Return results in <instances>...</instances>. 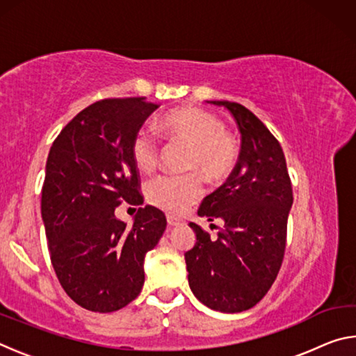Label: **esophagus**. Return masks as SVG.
Returning <instances> with one entry per match:
<instances>
[{"label": "esophagus", "instance_id": "obj_1", "mask_svg": "<svg viewBox=\"0 0 356 356\" xmlns=\"http://www.w3.org/2000/svg\"><path fill=\"white\" fill-rule=\"evenodd\" d=\"M166 221H168V227H170V229H171V227H176V226L180 225V220L174 218V216H170V215H168Z\"/></svg>", "mask_w": 356, "mask_h": 356}]
</instances>
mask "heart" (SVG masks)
<instances>
[{
    "instance_id": "1",
    "label": "heart",
    "mask_w": 356,
    "mask_h": 356,
    "mask_svg": "<svg viewBox=\"0 0 356 356\" xmlns=\"http://www.w3.org/2000/svg\"><path fill=\"white\" fill-rule=\"evenodd\" d=\"M166 138L188 147L185 168L200 171L215 182L231 176L238 161V144L225 124L215 114L201 108H179L168 113L160 120ZM160 146L155 135L147 129H140L131 141V159L144 174L152 172L159 165ZM204 193L202 177L197 172L185 176H160L150 180L146 196L152 206L171 215L188 210Z\"/></svg>"
}]
</instances>
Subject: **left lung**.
<instances>
[{"label":"left lung","instance_id":"obj_1","mask_svg":"<svg viewBox=\"0 0 356 356\" xmlns=\"http://www.w3.org/2000/svg\"><path fill=\"white\" fill-rule=\"evenodd\" d=\"M232 114L242 135L238 161L226 184L204 197L197 215L225 221L210 238L196 222V243L185 252L188 284L207 308L242 312L259 303L276 280L286 250L293 196L284 152L248 108L210 100Z\"/></svg>","mask_w":356,"mask_h":356}]
</instances>
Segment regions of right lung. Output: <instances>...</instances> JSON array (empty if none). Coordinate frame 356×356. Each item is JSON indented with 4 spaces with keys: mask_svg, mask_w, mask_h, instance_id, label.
Listing matches in <instances>:
<instances>
[{
    "mask_svg": "<svg viewBox=\"0 0 356 356\" xmlns=\"http://www.w3.org/2000/svg\"><path fill=\"white\" fill-rule=\"evenodd\" d=\"M159 105L146 97L105 99L65 125L47 159L42 220L53 268L81 308L113 312L140 295L144 257L166 229L165 213L140 207L134 225L114 210L141 206L131 141Z\"/></svg>",
    "mask_w": 356,
    "mask_h": 356,
    "instance_id": "obj_1",
    "label": "right lung"
}]
</instances>
